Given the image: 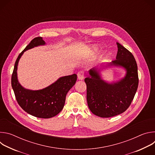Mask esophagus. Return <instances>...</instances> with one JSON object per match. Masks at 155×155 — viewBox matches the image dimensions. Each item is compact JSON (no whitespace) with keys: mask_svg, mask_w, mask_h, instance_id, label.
Returning a JSON list of instances; mask_svg holds the SVG:
<instances>
[{"mask_svg":"<svg viewBox=\"0 0 155 155\" xmlns=\"http://www.w3.org/2000/svg\"><path fill=\"white\" fill-rule=\"evenodd\" d=\"M77 77L78 80H83L84 78V72L83 71H79L77 73Z\"/></svg>","mask_w":155,"mask_h":155,"instance_id":"34e87169","label":"esophagus"}]
</instances>
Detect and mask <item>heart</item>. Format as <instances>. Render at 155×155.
<instances>
[{"label":"heart","instance_id":"1","mask_svg":"<svg viewBox=\"0 0 155 155\" xmlns=\"http://www.w3.org/2000/svg\"><path fill=\"white\" fill-rule=\"evenodd\" d=\"M92 50L93 51H96L97 49L96 48V47H92Z\"/></svg>","mask_w":155,"mask_h":155}]
</instances>
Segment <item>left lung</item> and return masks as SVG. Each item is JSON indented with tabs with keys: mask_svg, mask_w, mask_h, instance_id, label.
<instances>
[{
	"mask_svg": "<svg viewBox=\"0 0 155 155\" xmlns=\"http://www.w3.org/2000/svg\"><path fill=\"white\" fill-rule=\"evenodd\" d=\"M116 59L110 65L122 67L126 76L117 83H108L103 80L99 71L93 68L90 76L84 78L86 84V99L91 112L102 118L112 117L125 112L130 105L139 84L137 65L132 54L117 43Z\"/></svg>",
	"mask_w": 155,
	"mask_h": 155,
	"instance_id": "left-lung-1",
	"label": "left lung"
}]
</instances>
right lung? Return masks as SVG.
<instances>
[{
  "label": "right lung",
  "mask_w": 155,
  "mask_h": 155,
  "mask_svg": "<svg viewBox=\"0 0 155 155\" xmlns=\"http://www.w3.org/2000/svg\"><path fill=\"white\" fill-rule=\"evenodd\" d=\"M45 44L42 37H35L19 54L12 75V86L18 104L25 112L37 118H50L57 115L62 110L66 94L76 83L77 76L73 74L61 77L40 90H29L22 86L17 78V67L20 58L26 50Z\"/></svg>",
  "instance_id": "obj_1"
}]
</instances>
